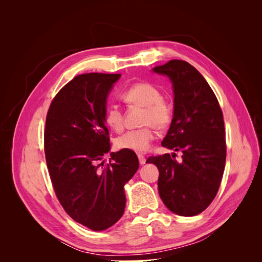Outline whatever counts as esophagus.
Instances as JSON below:
<instances>
[{"label": "esophagus", "mask_w": 262, "mask_h": 262, "mask_svg": "<svg viewBox=\"0 0 262 262\" xmlns=\"http://www.w3.org/2000/svg\"><path fill=\"white\" fill-rule=\"evenodd\" d=\"M138 158H139V162H140V164H141V165H144V164H145L146 160H145V157H144V155H142V154H139V155H138Z\"/></svg>", "instance_id": "1"}]
</instances>
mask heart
Returning <instances> with one entry per match:
<instances>
[{"mask_svg": "<svg viewBox=\"0 0 262 262\" xmlns=\"http://www.w3.org/2000/svg\"><path fill=\"white\" fill-rule=\"evenodd\" d=\"M121 99L128 106L143 108L141 124L145 126L128 131L117 138L116 145L121 149L143 153L148 149L155 139L154 128L158 131H164L170 125L173 117L172 106L163 97L158 87L146 82H138L129 86L121 94ZM104 120L112 130L116 132L122 131L123 114L118 107H108Z\"/></svg>", "mask_w": 262, "mask_h": 262, "instance_id": "b5f03b06", "label": "heart"}]
</instances>
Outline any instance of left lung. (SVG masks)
<instances>
[{
    "label": "left lung",
    "mask_w": 262,
    "mask_h": 262,
    "mask_svg": "<svg viewBox=\"0 0 262 262\" xmlns=\"http://www.w3.org/2000/svg\"><path fill=\"white\" fill-rule=\"evenodd\" d=\"M153 71L168 76L173 90V118L162 145L181 150L182 161L164 154L146 163L160 170L158 192L166 207L178 215L194 216L211 204L223 177V113L208 82L188 62L170 60Z\"/></svg>",
    "instance_id": "8db88e82"
}]
</instances>
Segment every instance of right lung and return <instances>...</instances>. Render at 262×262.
Returning a JSON list of instances; mask_svg holds the SVG:
<instances>
[{
	"instance_id": "right-lung-1",
	"label": "right lung",
	"mask_w": 262,
	"mask_h": 262,
	"mask_svg": "<svg viewBox=\"0 0 262 262\" xmlns=\"http://www.w3.org/2000/svg\"><path fill=\"white\" fill-rule=\"evenodd\" d=\"M120 74L75 76L51 101L46 118L45 154L59 202L77 223L104 231L124 212V185L139 160L129 149L110 153L105 125L107 96Z\"/></svg>"
}]
</instances>
